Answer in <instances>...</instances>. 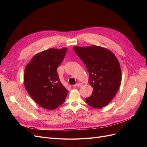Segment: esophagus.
Wrapping results in <instances>:
<instances>
[{"mask_svg": "<svg viewBox=\"0 0 147 147\" xmlns=\"http://www.w3.org/2000/svg\"><path fill=\"white\" fill-rule=\"evenodd\" d=\"M83 86V84H82V83H76L75 85H74V87H81V86Z\"/></svg>", "mask_w": 147, "mask_h": 147, "instance_id": "1", "label": "esophagus"}]
</instances>
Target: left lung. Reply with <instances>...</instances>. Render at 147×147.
I'll return each instance as SVG.
<instances>
[{"label": "left lung", "instance_id": "obj_1", "mask_svg": "<svg viewBox=\"0 0 147 147\" xmlns=\"http://www.w3.org/2000/svg\"><path fill=\"white\" fill-rule=\"evenodd\" d=\"M76 53L89 72V82L93 88L86 103L94 109L109 104L116 94L121 81L119 62L110 50L95 45L74 46Z\"/></svg>", "mask_w": 147, "mask_h": 147}]
</instances>
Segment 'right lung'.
I'll return each mask as SVG.
<instances>
[{
	"instance_id": "right-lung-1",
	"label": "right lung",
	"mask_w": 147,
	"mask_h": 147,
	"mask_svg": "<svg viewBox=\"0 0 147 147\" xmlns=\"http://www.w3.org/2000/svg\"><path fill=\"white\" fill-rule=\"evenodd\" d=\"M67 48H51L35 55L26 65L25 88L35 102L53 110L63 104L68 90L59 80L57 68L63 61Z\"/></svg>"
}]
</instances>
